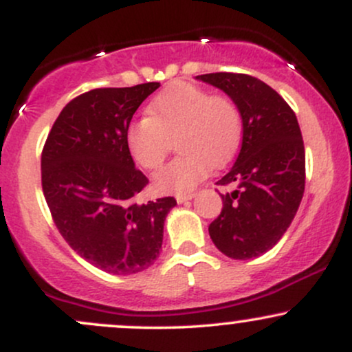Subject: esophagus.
Here are the masks:
<instances>
[{
    "label": "esophagus",
    "instance_id": "34e87169",
    "mask_svg": "<svg viewBox=\"0 0 352 352\" xmlns=\"http://www.w3.org/2000/svg\"><path fill=\"white\" fill-rule=\"evenodd\" d=\"M193 197H195V192L184 193V195H177V201H179V204H184V201H187V200H192Z\"/></svg>",
    "mask_w": 352,
    "mask_h": 352
}]
</instances>
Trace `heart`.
<instances>
[{"label": "heart", "instance_id": "heart-1", "mask_svg": "<svg viewBox=\"0 0 352 352\" xmlns=\"http://www.w3.org/2000/svg\"><path fill=\"white\" fill-rule=\"evenodd\" d=\"M241 129V114L228 96L175 82L151 100L147 117L127 125L125 144L140 167L153 170L164 164L177 135L182 153L157 173L155 187L184 195L207 179L213 164L223 165L235 155Z\"/></svg>", "mask_w": 352, "mask_h": 352}]
</instances>
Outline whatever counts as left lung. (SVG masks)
I'll return each mask as SVG.
<instances>
[{
  "label": "left lung",
  "mask_w": 352,
  "mask_h": 352,
  "mask_svg": "<svg viewBox=\"0 0 352 352\" xmlns=\"http://www.w3.org/2000/svg\"><path fill=\"white\" fill-rule=\"evenodd\" d=\"M228 94L243 122L236 162L217 185H233L221 195L223 208L208 233L233 260L261 256L292 225L305 193V144L296 114L263 80L248 74L197 76Z\"/></svg>",
  "instance_id": "obj_1"
}]
</instances>
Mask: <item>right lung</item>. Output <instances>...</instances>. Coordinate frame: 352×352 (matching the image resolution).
<instances>
[{
  "instance_id": "1",
  "label": "right lung",
  "mask_w": 352,
  "mask_h": 352,
  "mask_svg": "<svg viewBox=\"0 0 352 352\" xmlns=\"http://www.w3.org/2000/svg\"><path fill=\"white\" fill-rule=\"evenodd\" d=\"M159 82L100 87L72 99L52 124L41 153L51 217L79 256L111 274L153 265L173 197L139 204L148 179L135 168L125 129Z\"/></svg>"
}]
</instances>
